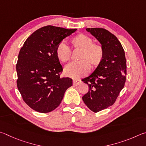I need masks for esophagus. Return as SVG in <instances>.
<instances>
[{"mask_svg": "<svg viewBox=\"0 0 146 146\" xmlns=\"http://www.w3.org/2000/svg\"><path fill=\"white\" fill-rule=\"evenodd\" d=\"M80 83H81V80H73V85L74 86H77L78 85H80Z\"/></svg>", "mask_w": 146, "mask_h": 146, "instance_id": "34e87169", "label": "esophagus"}]
</instances>
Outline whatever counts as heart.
Segmentation results:
<instances>
[{"instance_id":"b5f03b06","label":"heart","mask_w":146,"mask_h":146,"mask_svg":"<svg viewBox=\"0 0 146 146\" xmlns=\"http://www.w3.org/2000/svg\"><path fill=\"white\" fill-rule=\"evenodd\" d=\"M72 43L75 48L81 49L78 62H72L64 67V74L67 77L79 79L86 76L90 72V65L93 66L99 65L103 60V48L98 43H94L92 38L88 36L80 34L72 40ZM56 55L62 62H66L70 58L71 50L65 41H61L56 47Z\"/></svg>"}]
</instances>
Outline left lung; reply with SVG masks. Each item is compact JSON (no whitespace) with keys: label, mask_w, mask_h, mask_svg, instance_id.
Returning a JSON list of instances; mask_svg holds the SVG:
<instances>
[{"label":"left lung","mask_w":146,"mask_h":146,"mask_svg":"<svg viewBox=\"0 0 146 146\" xmlns=\"http://www.w3.org/2000/svg\"><path fill=\"white\" fill-rule=\"evenodd\" d=\"M86 31L103 48V60L94 72L82 80L89 91L83 101L94 112L113 105L122 88L126 75V60L123 47L115 36L103 28H87Z\"/></svg>","instance_id":"obj_1"}]
</instances>
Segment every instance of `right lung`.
<instances>
[{"mask_svg": "<svg viewBox=\"0 0 146 146\" xmlns=\"http://www.w3.org/2000/svg\"><path fill=\"white\" fill-rule=\"evenodd\" d=\"M76 30L43 27L33 33L20 49L16 66L17 87L25 103L34 110L52 111L72 85V79L60 77L63 68L56 47Z\"/></svg>", "mask_w": 146, "mask_h": 146, "instance_id": "right-lung-1", "label": "right lung"}]
</instances>
